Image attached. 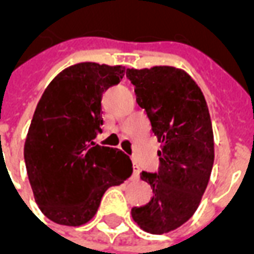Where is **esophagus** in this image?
Returning <instances> with one entry per match:
<instances>
[{
    "mask_svg": "<svg viewBox=\"0 0 254 254\" xmlns=\"http://www.w3.org/2000/svg\"><path fill=\"white\" fill-rule=\"evenodd\" d=\"M140 177V169L136 162H133V180H138Z\"/></svg>",
    "mask_w": 254,
    "mask_h": 254,
    "instance_id": "34e87169",
    "label": "esophagus"
}]
</instances>
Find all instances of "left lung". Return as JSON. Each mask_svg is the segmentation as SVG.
<instances>
[{"instance_id": "8db88e82", "label": "left lung", "mask_w": 254, "mask_h": 254, "mask_svg": "<svg viewBox=\"0 0 254 254\" xmlns=\"http://www.w3.org/2000/svg\"><path fill=\"white\" fill-rule=\"evenodd\" d=\"M127 77L160 143L158 171L141 173L154 196L132 216L144 231L163 234L193 216L207 189L215 158L211 117L201 89L181 69H127Z\"/></svg>"}]
</instances>
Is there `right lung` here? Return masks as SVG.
<instances>
[{
  "instance_id": "add662e5",
  "label": "right lung",
  "mask_w": 254,
  "mask_h": 254,
  "mask_svg": "<svg viewBox=\"0 0 254 254\" xmlns=\"http://www.w3.org/2000/svg\"><path fill=\"white\" fill-rule=\"evenodd\" d=\"M124 74V66L76 64L49 84L36 106L25 167L38 205L56 223H87L105 191L132 176L127 154L94 143L103 127V92Z\"/></svg>"
}]
</instances>
